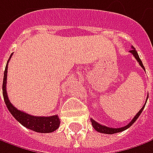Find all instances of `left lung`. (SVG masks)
<instances>
[{"label":"left lung","instance_id":"left-lung-1","mask_svg":"<svg viewBox=\"0 0 153 153\" xmlns=\"http://www.w3.org/2000/svg\"><path fill=\"white\" fill-rule=\"evenodd\" d=\"M130 53H132L133 54V56H134V58L137 60V62H139V64L140 65V67L142 68L143 69L145 70V67L143 66L142 62H141V60L140 59V56H139V55H138V53H137V51L135 50V49L134 48V47H132V50L129 51ZM146 71V70H145ZM148 98V97H147ZM147 98H146V101H147ZM146 103L144 104V106H143L142 108L140 109V110L137 113L135 116L133 118V120L130 122L128 125H126V126H124L123 128H109V127H106V126H103L102 124H99L98 123H97L96 121H94L92 118L91 119V124H92V127H93V128L97 131V132H99V133H103V134H116V133H120V132H123L124 130L128 129L129 127H131L134 123L136 121L137 119H138V117L140 116V115L141 114V112L144 110V108H145V105H146Z\"/></svg>","mask_w":153,"mask_h":153}]
</instances>
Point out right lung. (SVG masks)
Returning a JSON list of instances; mask_svg holds the SVG:
<instances>
[{"label": "right lung", "instance_id": "add662e5", "mask_svg": "<svg viewBox=\"0 0 153 153\" xmlns=\"http://www.w3.org/2000/svg\"><path fill=\"white\" fill-rule=\"evenodd\" d=\"M12 55L13 54H11L10 57L7 61V63L6 65V68L4 71L3 83H2V93H3L4 101L9 112L19 123L22 124L26 128H29L37 133H43V134L54 132L59 128L60 123H61L60 118L57 115L50 116H31V115L25 113L21 110H19L10 103L8 97H7V66L12 57Z\"/></svg>", "mask_w": 153, "mask_h": 153}]
</instances>
